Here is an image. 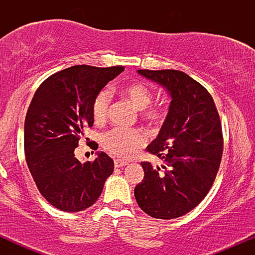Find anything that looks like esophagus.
Listing matches in <instances>:
<instances>
[{"label":"esophagus","mask_w":255,"mask_h":255,"mask_svg":"<svg viewBox=\"0 0 255 255\" xmlns=\"http://www.w3.org/2000/svg\"><path fill=\"white\" fill-rule=\"evenodd\" d=\"M114 164H115V166L116 168H122V166H125V165H127L128 164V162L127 160H124V159H115L114 160Z\"/></svg>","instance_id":"obj_1"}]
</instances>
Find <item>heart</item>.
Returning a JSON list of instances; mask_svg holds the SVG:
<instances>
[{"instance_id": "obj_1", "label": "heart", "mask_w": 255, "mask_h": 255, "mask_svg": "<svg viewBox=\"0 0 255 255\" xmlns=\"http://www.w3.org/2000/svg\"><path fill=\"white\" fill-rule=\"evenodd\" d=\"M122 96L128 99L137 110H141V116L151 124H158L164 118V113L159 108H147L152 102V92L144 84H131L122 90ZM110 103V93L101 91L96 96L92 104L93 120L98 124L107 119ZM102 146L111 153L122 158L133 156L145 144V135L136 128H113L101 136Z\"/></svg>"}]
</instances>
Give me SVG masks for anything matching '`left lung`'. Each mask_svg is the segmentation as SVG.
<instances>
[{"label":"left lung","mask_w":255,"mask_h":255,"mask_svg":"<svg viewBox=\"0 0 255 255\" xmlns=\"http://www.w3.org/2000/svg\"><path fill=\"white\" fill-rule=\"evenodd\" d=\"M137 74L162 86L171 102L164 124L147 151L165 165L142 162L144 180L134 189L136 203L148 216L174 219L198 206L211 188L223 152L217 108L207 90L174 69Z\"/></svg>","instance_id":"1"}]
</instances>
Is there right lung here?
Wrapping results in <instances>:
<instances>
[{
    "instance_id": "1",
    "label": "right lung",
    "mask_w": 255,
    "mask_h": 255,
    "mask_svg": "<svg viewBox=\"0 0 255 255\" xmlns=\"http://www.w3.org/2000/svg\"><path fill=\"white\" fill-rule=\"evenodd\" d=\"M124 69L71 67L43 81L32 98L24 128L26 162L40 194L61 211L92 206L113 174L114 160L107 153L97 152L93 162L81 164L74 150L95 122L96 96Z\"/></svg>"
}]
</instances>
